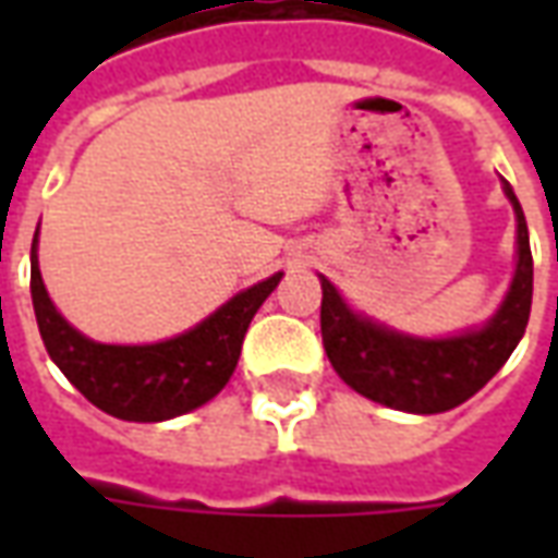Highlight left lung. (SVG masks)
Listing matches in <instances>:
<instances>
[{
  "instance_id": "left-lung-1",
  "label": "left lung",
  "mask_w": 558,
  "mask_h": 558,
  "mask_svg": "<svg viewBox=\"0 0 558 558\" xmlns=\"http://www.w3.org/2000/svg\"><path fill=\"white\" fill-rule=\"evenodd\" d=\"M505 196L517 215V271L502 307L481 331L448 340L407 338L352 314L338 290L323 278V343L328 362L347 386L391 410L433 415L460 407L508 362L529 323L532 251L523 208L508 182Z\"/></svg>"
}]
</instances>
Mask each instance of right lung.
Returning <instances> with one entry per match:
<instances>
[{
    "label": "right lung",
    "instance_id": "right-lung-1",
    "mask_svg": "<svg viewBox=\"0 0 558 558\" xmlns=\"http://www.w3.org/2000/svg\"><path fill=\"white\" fill-rule=\"evenodd\" d=\"M32 242V304L50 359L83 398L122 421H167L203 407L230 383L244 331L278 287L280 271L239 292L179 338L151 347H110L83 338L50 302Z\"/></svg>",
    "mask_w": 558,
    "mask_h": 558
}]
</instances>
